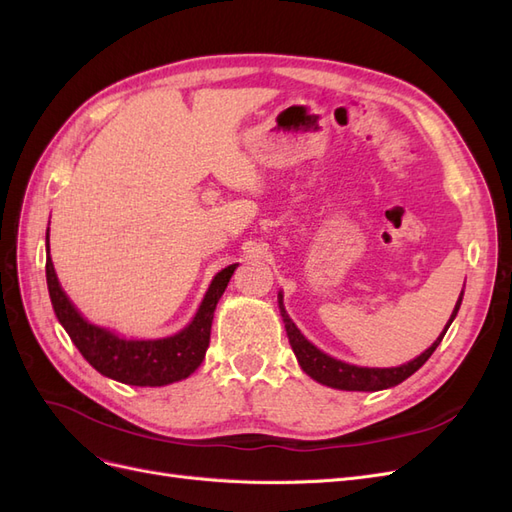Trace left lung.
I'll use <instances>...</instances> for the list:
<instances>
[{
  "mask_svg": "<svg viewBox=\"0 0 512 512\" xmlns=\"http://www.w3.org/2000/svg\"><path fill=\"white\" fill-rule=\"evenodd\" d=\"M463 297V292H461ZM461 297L453 309L451 320L444 327L442 335L433 342L421 356H416L414 361L406 363V365H399V367H356L344 361H337L333 356L324 354L322 350H318L314 344H309L307 339L303 337V333L294 327V322L290 320V316L286 314L284 309V301H282V292L277 294V301H280V312L286 324V333H288V342L294 350V356H297V361L301 365V369L305 371L307 376H312L316 382L320 384H327L331 389H342V391H382V389H391V386H397L399 382H404L406 378H410L418 367H423L425 361L433 354L442 342V337L446 335L448 327H451V322L455 320L457 312H459V305H461Z\"/></svg>",
  "mask_w": 512,
  "mask_h": 512,
  "instance_id": "obj_1",
  "label": "left lung"
}]
</instances>
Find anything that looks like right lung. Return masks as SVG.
I'll return each instance as SVG.
<instances>
[{
	"instance_id": "add662e5",
	"label": "right lung",
	"mask_w": 512,
	"mask_h": 512,
	"mask_svg": "<svg viewBox=\"0 0 512 512\" xmlns=\"http://www.w3.org/2000/svg\"><path fill=\"white\" fill-rule=\"evenodd\" d=\"M237 267L230 265L213 277L196 316L183 331L164 339H123L113 331L87 322L72 305L57 280L49 232H46V284L57 320L91 367L106 378L132 386H164L194 374L209 348L215 305Z\"/></svg>"
}]
</instances>
